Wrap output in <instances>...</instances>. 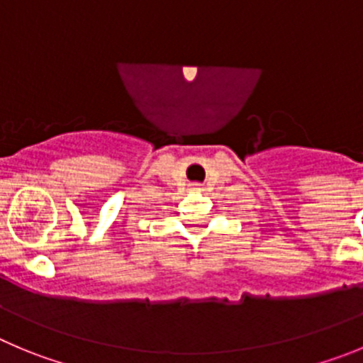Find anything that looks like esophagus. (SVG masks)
I'll use <instances>...</instances> for the list:
<instances>
[{
    "label": "esophagus",
    "instance_id": "esophagus-1",
    "mask_svg": "<svg viewBox=\"0 0 363 363\" xmlns=\"http://www.w3.org/2000/svg\"><path fill=\"white\" fill-rule=\"evenodd\" d=\"M193 188H195V189H201V184H193Z\"/></svg>",
    "mask_w": 363,
    "mask_h": 363
}]
</instances>
